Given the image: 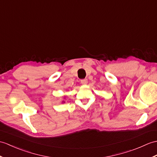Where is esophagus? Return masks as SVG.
Masks as SVG:
<instances>
[{"label":"esophagus","mask_w":157,"mask_h":157,"mask_svg":"<svg viewBox=\"0 0 157 157\" xmlns=\"http://www.w3.org/2000/svg\"><path fill=\"white\" fill-rule=\"evenodd\" d=\"M81 83L82 85H86L87 83V79H82L81 80Z\"/></svg>","instance_id":"1"}]
</instances>
